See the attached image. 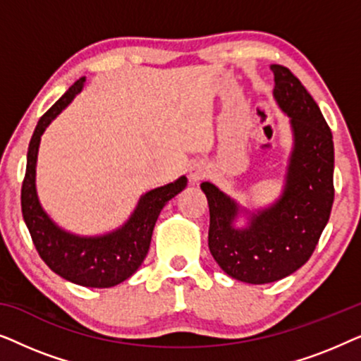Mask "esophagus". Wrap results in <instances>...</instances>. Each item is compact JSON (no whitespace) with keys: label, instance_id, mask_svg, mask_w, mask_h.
I'll return each mask as SVG.
<instances>
[{"label":"esophagus","instance_id":"obj_1","mask_svg":"<svg viewBox=\"0 0 361 361\" xmlns=\"http://www.w3.org/2000/svg\"><path fill=\"white\" fill-rule=\"evenodd\" d=\"M207 177V167L202 162H194L189 169V179L190 182H199Z\"/></svg>","mask_w":361,"mask_h":361}]
</instances>
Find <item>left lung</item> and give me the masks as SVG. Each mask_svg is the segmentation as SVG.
Instances as JSON below:
<instances>
[{
    "label": "left lung",
    "mask_w": 361,
    "mask_h": 361,
    "mask_svg": "<svg viewBox=\"0 0 361 361\" xmlns=\"http://www.w3.org/2000/svg\"><path fill=\"white\" fill-rule=\"evenodd\" d=\"M273 97L289 116L293 151L284 189L264 209L250 210L212 182L200 189L209 200V248L221 269L248 284L274 283L307 263L334 204V141L317 103L288 67L273 63ZM247 219L236 227L238 216Z\"/></svg>",
    "instance_id": "left-lung-1"
}]
</instances>
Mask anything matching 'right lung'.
Masks as SVG:
<instances>
[{
    "instance_id": "obj_1",
    "label": "right lung",
    "mask_w": 361,
    "mask_h": 361,
    "mask_svg": "<svg viewBox=\"0 0 361 361\" xmlns=\"http://www.w3.org/2000/svg\"><path fill=\"white\" fill-rule=\"evenodd\" d=\"M85 77L78 78L37 121L27 147L26 176L21 189L23 219L39 256L54 273L85 288H111L136 273L151 245V236L161 210L185 189L187 177L147 190L137 200L120 228L103 235L83 236L63 230L42 209L36 190V164L41 136L46 128L82 92Z\"/></svg>"
}]
</instances>
